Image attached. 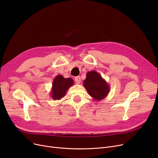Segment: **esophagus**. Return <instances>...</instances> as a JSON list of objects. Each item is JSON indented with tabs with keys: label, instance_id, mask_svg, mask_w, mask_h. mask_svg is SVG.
I'll use <instances>...</instances> for the list:
<instances>
[{
	"label": "esophagus",
	"instance_id": "esophagus-1",
	"mask_svg": "<svg viewBox=\"0 0 158 158\" xmlns=\"http://www.w3.org/2000/svg\"><path fill=\"white\" fill-rule=\"evenodd\" d=\"M75 83H76L77 84H80V83H81V78H80V77L79 76L75 77Z\"/></svg>",
	"mask_w": 158,
	"mask_h": 158
}]
</instances>
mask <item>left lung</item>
<instances>
[{
  "instance_id": "1",
  "label": "left lung",
  "mask_w": 158,
  "mask_h": 158,
  "mask_svg": "<svg viewBox=\"0 0 158 158\" xmlns=\"http://www.w3.org/2000/svg\"><path fill=\"white\" fill-rule=\"evenodd\" d=\"M83 86L88 94L96 101L105 99L109 94L110 85L96 71H90L86 73V77L83 81Z\"/></svg>"
}]
</instances>
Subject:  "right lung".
<instances>
[{"label":"right lung","instance_id":"add662e5","mask_svg":"<svg viewBox=\"0 0 158 158\" xmlns=\"http://www.w3.org/2000/svg\"><path fill=\"white\" fill-rule=\"evenodd\" d=\"M73 83L74 81L72 78H64L62 75H57L53 81L51 98L53 100H60Z\"/></svg>","mask_w":158,"mask_h":158}]
</instances>
